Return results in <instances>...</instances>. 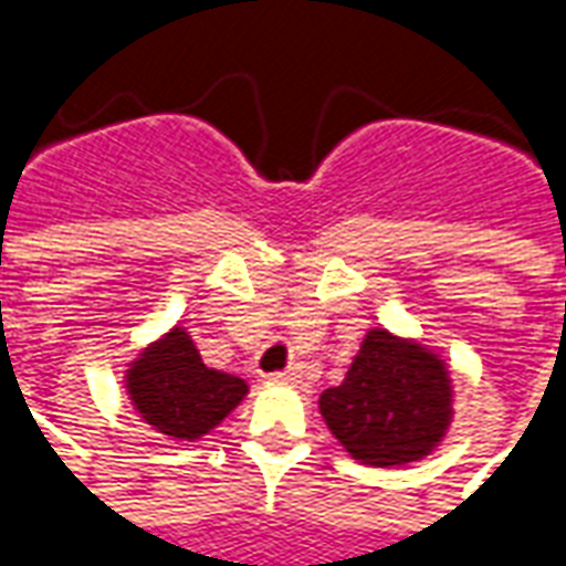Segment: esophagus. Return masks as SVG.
Segmentation results:
<instances>
[{"instance_id":"obj_1","label":"esophagus","mask_w":566,"mask_h":566,"mask_svg":"<svg viewBox=\"0 0 566 566\" xmlns=\"http://www.w3.org/2000/svg\"><path fill=\"white\" fill-rule=\"evenodd\" d=\"M300 376H303V373H300V367H287V369H282V373H272L270 381H275V385H296V381H300Z\"/></svg>"}]
</instances>
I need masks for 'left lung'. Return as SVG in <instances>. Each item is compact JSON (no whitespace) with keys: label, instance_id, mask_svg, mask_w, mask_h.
Returning <instances> with one entry per match:
<instances>
[{"label":"left lung","instance_id":"1","mask_svg":"<svg viewBox=\"0 0 566 566\" xmlns=\"http://www.w3.org/2000/svg\"><path fill=\"white\" fill-rule=\"evenodd\" d=\"M318 409L355 461L403 467L424 461L446 439L454 388L433 348L373 327L343 385L321 394Z\"/></svg>","mask_w":566,"mask_h":566}]
</instances>
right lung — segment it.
I'll list each match as a JSON object with an SVG mask.
<instances>
[{
  "label": "right lung",
  "mask_w": 566,
  "mask_h": 566,
  "mask_svg": "<svg viewBox=\"0 0 566 566\" xmlns=\"http://www.w3.org/2000/svg\"><path fill=\"white\" fill-rule=\"evenodd\" d=\"M124 388L142 421L178 442L206 437L248 394L245 379L202 364L185 327H172L142 348L129 360Z\"/></svg>",
  "instance_id": "obj_1"
}]
</instances>
